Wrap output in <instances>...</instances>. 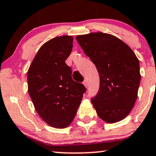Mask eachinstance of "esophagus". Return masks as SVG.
<instances>
[{"instance_id": "esophagus-1", "label": "esophagus", "mask_w": 156, "mask_h": 156, "mask_svg": "<svg viewBox=\"0 0 156 156\" xmlns=\"http://www.w3.org/2000/svg\"><path fill=\"white\" fill-rule=\"evenodd\" d=\"M83 85L85 86V87H87V80H85V81L83 82Z\"/></svg>"}]
</instances>
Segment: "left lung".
<instances>
[{"label":"left lung","mask_w":156,"mask_h":156,"mask_svg":"<svg viewBox=\"0 0 156 156\" xmlns=\"http://www.w3.org/2000/svg\"><path fill=\"white\" fill-rule=\"evenodd\" d=\"M76 38L99 74L98 92L91 98L97 115L109 123L120 121L129 114L137 98L141 80L138 58L112 35L92 33Z\"/></svg>","instance_id":"1"}]
</instances>
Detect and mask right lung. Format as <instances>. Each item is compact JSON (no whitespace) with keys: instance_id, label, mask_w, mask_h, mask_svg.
<instances>
[{"instance_id":"right-lung-1","label":"right lung","mask_w":156,"mask_h":156,"mask_svg":"<svg viewBox=\"0 0 156 156\" xmlns=\"http://www.w3.org/2000/svg\"><path fill=\"white\" fill-rule=\"evenodd\" d=\"M73 48V37L63 36L40 47L27 71L28 93L45 122L64 129L74 120L85 87L73 80L65 63Z\"/></svg>"}]
</instances>
